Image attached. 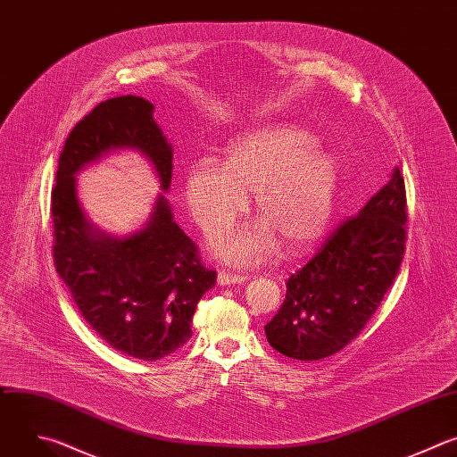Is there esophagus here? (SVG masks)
Returning <instances> with one entry per match:
<instances>
[{"label":"esophagus","mask_w":457,"mask_h":457,"mask_svg":"<svg viewBox=\"0 0 457 457\" xmlns=\"http://www.w3.org/2000/svg\"><path fill=\"white\" fill-rule=\"evenodd\" d=\"M246 279H248L246 276H236V273H227V271H220V273H218V285H220V287L241 285V283H245Z\"/></svg>","instance_id":"esophagus-1"}]
</instances>
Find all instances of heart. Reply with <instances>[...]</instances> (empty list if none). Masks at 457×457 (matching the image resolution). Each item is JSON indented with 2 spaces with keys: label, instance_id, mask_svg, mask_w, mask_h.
I'll use <instances>...</instances> for the list:
<instances>
[{
  "label": "heart",
  "instance_id": "heart-1",
  "mask_svg": "<svg viewBox=\"0 0 457 457\" xmlns=\"http://www.w3.org/2000/svg\"><path fill=\"white\" fill-rule=\"evenodd\" d=\"M338 163L310 131L268 124L236 138L221 165L200 160L186 172L184 196L195 223L211 239L214 255L228 264H252L281 243L288 252L312 246L326 232L337 200ZM256 195L260 221L220 231Z\"/></svg>",
  "mask_w": 457,
  "mask_h": 457
}]
</instances>
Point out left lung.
Masks as SVG:
<instances>
[{"mask_svg": "<svg viewBox=\"0 0 457 457\" xmlns=\"http://www.w3.org/2000/svg\"><path fill=\"white\" fill-rule=\"evenodd\" d=\"M405 221V184L395 167L389 184L292 273L283 306L264 326L270 345L295 360H320L345 347L398 276Z\"/></svg>", "mask_w": 457, "mask_h": 457, "instance_id": "1", "label": "left lung"}]
</instances>
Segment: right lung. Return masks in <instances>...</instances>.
Returning a JSON list of instances; mask_svg holds the SVG:
<instances>
[{
    "mask_svg": "<svg viewBox=\"0 0 457 457\" xmlns=\"http://www.w3.org/2000/svg\"><path fill=\"white\" fill-rule=\"evenodd\" d=\"M154 106L135 96L108 99L68 135L52 191L54 262L84 320L113 349L160 360L184 345L193 315L216 271L160 195L147 223L124 237L99 230L84 214L75 174L115 149L140 151L165 193L172 178V147L153 119Z\"/></svg>",
    "mask_w": 457,
    "mask_h": 457,
    "instance_id": "obj_1",
    "label": "right lung"
}]
</instances>
